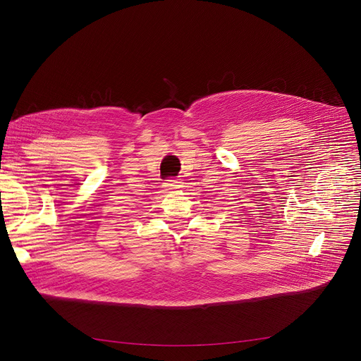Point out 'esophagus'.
I'll return each instance as SVG.
<instances>
[{
    "instance_id": "obj_1",
    "label": "esophagus",
    "mask_w": 361,
    "mask_h": 361,
    "mask_svg": "<svg viewBox=\"0 0 361 361\" xmlns=\"http://www.w3.org/2000/svg\"><path fill=\"white\" fill-rule=\"evenodd\" d=\"M165 187L169 188V190H174V188H180L181 187V181L180 180H168L165 183Z\"/></svg>"
}]
</instances>
